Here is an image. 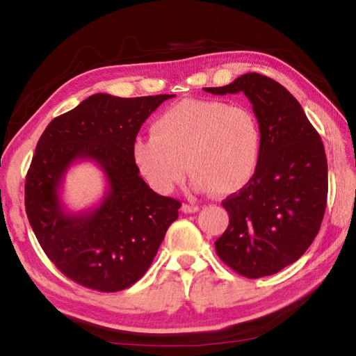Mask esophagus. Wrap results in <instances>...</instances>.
<instances>
[{
  "mask_svg": "<svg viewBox=\"0 0 356 356\" xmlns=\"http://www.w3.org/2000/svg\"><path fill=\"white\" fill-rule=\"evenodd\" d=\"M184 213H196L197 210H200V206H196V204H182V207H180Z\"/></svg>",
  "mask_w": 356,
  "mask_h": 356,
  "instance_id": "34e87169",
  "label": "esophagus"
}]
</instances>
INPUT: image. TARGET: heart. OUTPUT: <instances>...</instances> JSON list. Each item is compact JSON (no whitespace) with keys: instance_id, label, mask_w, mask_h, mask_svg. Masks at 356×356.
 I'll return each mask as SVG.
<instances>
[{"instance_id":"1","label":"heart","mask_w":356,"mask_h":356,"mask_svg":"<svg viewBox=\"0 0 356 356\" xmlns=\"http://www.w3.org/2000/svg\"><path fill=\"white\" fill-rule=\"evenodd\" d=\"M131 152L143 177L161 195L172 193L186 170L193 190L232 195L254 177L262 135L250 108L186 99L161 113L152 135L136 138Z\"/></svg>"}]
</instances>
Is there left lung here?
<instances>
[{
    "label": "left lung",
    "instance_id": "left-lung-1",
    "mask_svg": "<svg viewBox=\"0 0 356 356\" xmlns=\"http://www.w3.org/2000/svg\"><path fill=\"white\" fill-rule=\"evenodd\" d=\"M204 89L243 92L262 135L254 177L221 202L229 225L215 242L216 254L246 278L275 275L298 261L321 229L328 195L323 143L297 99L272 78L245 74Z\"/></svg>",
    "mask_w": 356,
    "mask_h": 356
}]
</instances>
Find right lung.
Here are the masks:
<instances>
[{"label":"right lung","instance_id":"obj_1","mask_svg":"<svg viewBox=\"0 0 356 356\" xmlns=\"http://www.w3.org/2000/svg\"><path fill=\"white\" fill-rule=\"evenodd\" d=\"M170 94L122 99L94 94L48 124L26 174L25 207L42 250L72 281L119 292L147 272L180 202L149 188L134 160V143L150 113ZM95 161L108 190L99 206L69 214L58 188L72 163Z\"/></svg>","mask_w":356,"mask_h":356}]
</instances>
